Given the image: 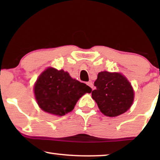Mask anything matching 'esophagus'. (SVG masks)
I'll list each match as a JSON object with an SVG mask.
<instances>
[{
    "instance_id": "34e87169",
    "label": "esophagus",
    "mask_w": 160,
    "mask_h": 160,
    "mask_svg": "<svg viewBox=\"0 0 160 160\" xmlns=\"http://www.w3.org/2000/svg\"><path fill=\"white\" fill-rule=\"evenodd\" d=\"M87 84L88 85V86L90 87L92 89H93V84H92V82H90V81H89V82H87Z\"/></svg>"
}]
</instances>
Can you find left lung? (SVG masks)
I'll list each match as a JSON object with an SVG mask.
<instances>
[{"label": "left lung", "mask_w": 160, "mask_h": 160, "mask_svg": "<svg viewBox=\"0 0 160 160\" xmlns=\"http://www.w3.org/2000/svg\"><path fill=\"white\" fill-rule=\"evenodd\" d=\"M92 98L104 115L115 117L126 112L132 106L134 91L125 76L119 73L100 72L94 83Z\"/></svg>", "instance_id": "obj_1"}]
</instances>
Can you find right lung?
<instances>
[{"label":"right lung","mask_w":160,"mask_h":160,"mask_svg":"<svg viewBox=\"0 0 160 160\" xmlns=\"http://www.w3.org/2000/svg\"><path fill=\"white\" fill-rule=\"evenodd\" d=\"M92 89L72 78L68 72L48 68L38 76L34 85L37 103L45 112L63 116L73 110L78 99Z\"/></svg>","instance_id":"1"}]
</instances>
